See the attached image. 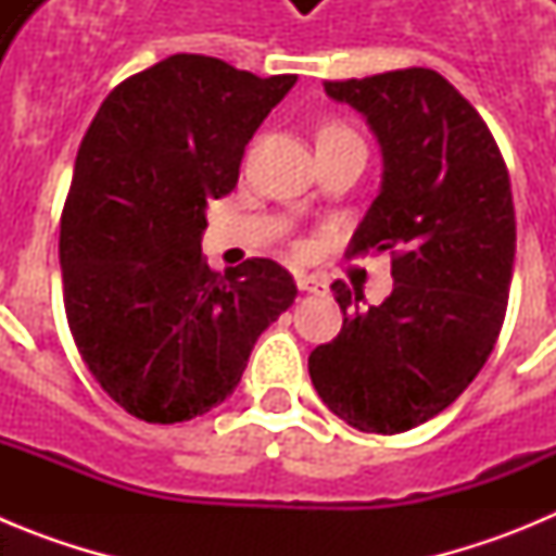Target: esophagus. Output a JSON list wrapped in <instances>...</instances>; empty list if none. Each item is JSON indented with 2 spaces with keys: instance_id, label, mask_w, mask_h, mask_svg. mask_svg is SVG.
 <instances>
[{
  "instance_id": "esophagus-1",
  "label": "esophagus",
  "mask_w": 556,
  "mask_h": 556,
  "mask_svg": "<svg viewBox=\"0 0 556 556\" xmlns=\"http://www.w3.org/2000/svg\"><path fill=\"white\" fill-rule=\"evenodd\" d=\"M294 281H298V289L301 292H328V281L323 275H314V273H294Z\"/></svg>"
}]
</instances>
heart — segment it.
Listing matches in <instances>:
<instances>
[{"label": "heart", "instance_id": "b5f03b06", "mask_svg": "<svg viewBox=\"0 0 556 556\" xmlns=\"http://www.w3.org/2000/svg\"><path fill=\"white\" fill-rule=\"evenodd\" d=\"M339 130H345V127H326L323 132H339Z\"/></svg>", "mask_w": 556, "mask_h": 556}]
</instances>
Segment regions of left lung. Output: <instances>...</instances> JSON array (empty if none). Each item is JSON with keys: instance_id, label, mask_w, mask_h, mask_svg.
Instances as JSON below:
<instances>
[{"instance_id": "1", "label": "left lung", "mask_w": 556, "mask_h": 556, "mask_svg": "<svg viewBox=\"0 0 556 556\" xmlns=\"http://www.w3.org/2000/svg\"><path fill=\"white\" fill-rule=\"evenodd\" d=\"M365 116L381 147V186L356 250H395L390 298L348 314L308 356L323 404L348 426L397 434L451 406L484 367L507 314L515 205L493 132L431 68L326 83ZM362 301V294H356Z\"/></svg>"}]
</instances>
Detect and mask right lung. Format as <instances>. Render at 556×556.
I'll use <instances>...</instances> for the list:
<instances>
[{
    "label": "right lung",
    "mask_w": 556,
    "mask_h": 556,
    "mask_svg": "<svg viewBox=\"0 0 556 556\" xmlns=\"http://www.w3.org/2000/svg\"><path fill=\"white\" fill-rule=\"evenodd\" d=\"M294 83L169 55L113 88L88 127L61 219L63 303L88 370L139 420L184 424L223 404L298 298L281 264L219 275L200 250L208 203L233 189Z\"/></svg>",
    "instance_id": "add662e5"
}]
</instances>
